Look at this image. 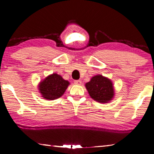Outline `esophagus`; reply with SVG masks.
I'll list each match as a JSON object with an SVG mask.
<instances>
[{"label":"esophagus","instance_id":"esophagus-1","mask_svg":"<svg viewBox=\"0 0 154 154\" xmlns=\"http://www.w3.org/2000/svg\"><path fill=\"white\" fill-rule=\"evenodd\" d=\"M82 81L80 80H74V83L77 85H80L81 84Z\"/></svg>","mask_w":154,"mask_h":154}]
</instances>
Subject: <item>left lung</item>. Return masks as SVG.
I'll use <instances>...</instances> for the list:
<instances>
[{
  "label": "left lung",
  "instance_id": "obj_1",
  "mask_svg": "<svg viewBox=\"0 0 154 154\" xmlns=\"http://www.w3.org/2000/svg\"><path fill=\"white\" fill-rule=\"evenodd\" d=\"M90 97L99 103H108L114 97V87L111 80L102 75H96L86 83Z\"/></svg>",
  "mask_w": 154,
  "mask_h": 154
}]
</instances>
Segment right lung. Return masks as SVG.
<instances>
[{"label": "right lung", "instance_id": "obj_1", "mask_svg": "<svg viewBox=\"0 0 154 154\" xmlns=\"http://www.w3.org/2000/svg\"><path fill=\"white\" fill-rule=\"evenodd\" d=\"M69 84L68 80H65L61 76L54 73L39 83L38 90L45 100H55L64 94Z\"/></svg>", "mask_w": 154, "mask_h": 154}]
</instances>
